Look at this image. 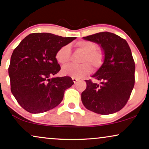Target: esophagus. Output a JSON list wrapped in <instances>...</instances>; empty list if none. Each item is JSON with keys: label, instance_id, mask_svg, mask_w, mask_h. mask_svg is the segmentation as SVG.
Here are the masks:
<instances>
[{"label": "esophagus", "instance_id": "obj_1", "mask_svg": "<svg viewBox=\"0 0 149 149\" xmlns=\"http://www.w3.org/2000/svg\"><path fill=\"white\" fill-rule=\"evenodd\" d=\"M72 80L73 81V82H74V84H77L79 81H80V80L79 79H77V78H72Z\"/></svg>", "mask_w": 149, "mask_h": 149}]
</instances>
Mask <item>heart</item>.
Returning a JSON list of instances; mask_svg holds the SVG:
<instances>
[{
	"mask_svg": "<svg viewBox=\"0 0 149 149\" xmlns=\"http://www.w3.org/2000/svg\"><path fill=\"white\" fill-rule=\"evenodd\" d=\"M76 47L84 53L82 65H69L62 69L63 73L66 76L75 78H82L91 71V64L94 68H98L102 65L104 54L100 49H97V45L90 41H80L76 43ZM71 47L69 45H63L56 53V59L60 64L67 65L70 61ZM87 62H88L87 63Z\"/></svg>",
	"mask_w": 149,
	"mask_h": 149,
	"instance_id": "obj_1",
	"label": "heart"
}]
</instances>
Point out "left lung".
<instances>
[{
  "label": "left lung",
  "instance_id": "8db88e82",
  "mask_svg": "<svg viewBox=\"0 0 149 149\" xmlns=\"http://www.w3.org/2000/svg\"><path fill=\"white\" fill-rule=\"evenodd\" d=\"M84 40L100 45L104 63L92 78L100 84L86 80V88L81 95L85 108L100 114L121 110L127 102L135 83V63L127 41L109 32L84 37Z\"/></svg>",
  "mask_w": 149,
  "mask_h": 149
}]
</instances>
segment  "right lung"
<instances>
[{"instance_id": "add662e5", "label": "right lung", "mask_w": 149, "mask_h": 149, "mask_svg": "<svg viewBox=\"0 0 149 149\" xmlns=\"http://www.w3.org/2000/svg\"><path fill=\"white\" fill-rule=\"evenodd\" d=\"M75 39L32 33L13 50L8 69L11 91L27 112L39 114L55 108L62 102L65 90L73 84L69 76L51 77L61 70L56 52Z\"/></svg>"}]
</instances>
